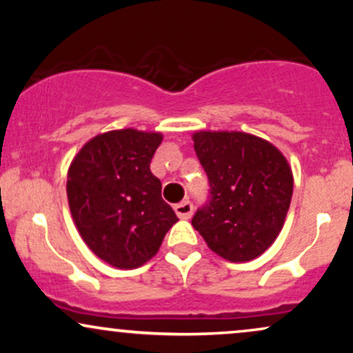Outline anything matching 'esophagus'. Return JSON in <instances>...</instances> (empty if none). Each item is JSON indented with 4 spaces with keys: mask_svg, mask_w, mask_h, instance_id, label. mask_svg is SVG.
I'll list each match as a JSON object with an SVG mask.
<instances>
[{
    "mask_svg": "<svg viewBox=\"0 0 353 353\" xmlns=\"http://www.w3.org/2000/svg\"><path fill=\"white\" fill-rule=\"evenodd\" d=\"M174 210H176L177 217L179 219H189L190 216H192L194 205L190 204L189 201H184V202H179V204L174 205Z\"/></svg>",
    "mask_w": 353,
    "mask_h": 353,
    "instance_id": "esophagus-1",
    "label": "esophagus"
}]
</instances>
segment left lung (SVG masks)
I'll return each instance as SVG.
<instances>
[{
	"label": "left lung",
	"mask_w": 353,
	"mask_h": 353,
	"mask_svg": "<svg viewBox=\"0 0 353 353\" xmlns=\"http://www.w3.org/2000/svg\"><path fill=\"white\" fill-rule=\"evenodd\" d=\"M192 141L210 185L209 202L192 217L194 229L225 261H252L283 228L292 169L272 143L247 132L197 131Z\"/></svg>",
	"instance_id": "left-lung-1"
}]
</instances>
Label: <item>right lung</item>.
Segmentation results:
<instances>
[{"instance_id": "right-lung-1", "label": "right lung", "mask_w": 353, "mask_h": 353, "mask_svg": "<svg viewBox=\"0 0 353 353\" xmlns=\"http://www.w3.org/2000/svg\"><path fill=\"white\" fill-rule=\"evenodd\" d=\"M161 143V132H103L81 148L68 169V202L78 232L116 269H137L151 261L179 221L149 168Z\"/></svg>"}]
</instances>
